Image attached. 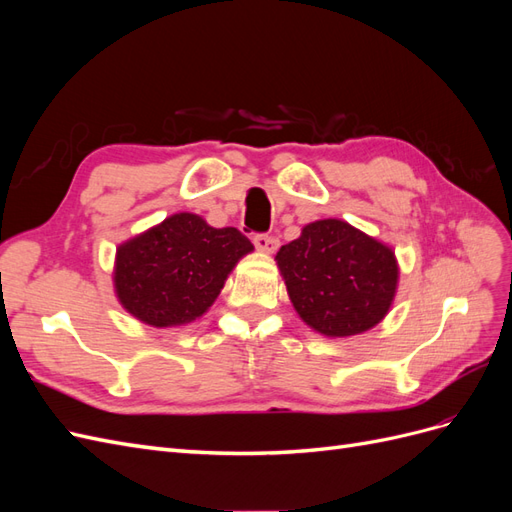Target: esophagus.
<instances>
[{"instance_id": "1", "label": "esophagus", "mask_w": 512, "mask_h": 512, "mask_svg": "<svg viewBox=\"0 0 512 512\" xmlns=\"http://www.w3.org/2000/svg\"><path fill=\"white\" fill-rule=\"evenodd\" d=\"M254 245L258 247V252H265V254H273L277 250V239L275 237H269V235H254Z\"/></svg>"}]
</instances>
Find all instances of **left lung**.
Instances as JSON below:
<instances>
[{
  "instance_id": "1",
  "label": "left lung",
  "mask_w": 512,
  "mask_h": 512,
  "mask_svg": "<svg viewBox=\"0 0 512 512\" xmlns=\"http://www.w3.org/2000/svg\"><path fill=\"white\" fill-rule=\"evenodd\" d=\"M275 260L301 320L327 337L374 329L393 305L395 252L344 220L307 224Z\"/></svg>"
}]
</instances>
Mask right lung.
Listing matches in <instances>:
<instances>
[{"label": "right lung", "instance_id": "add662e5", "mask_svg": "<svg viewBox=\"0 0 512 512\" xmlns=\"http://www.w3.org/2000/svg\"><path fill=\"white\" fill-rule=\"evenodd\" d=\"M254 252L237 228H213L196 213H175L117 247L115 294L151 327H181L218 299L228 273Z\"/></svg>", "mask_w": 512, "mask_h": 512}]
</instances>
